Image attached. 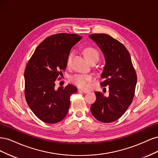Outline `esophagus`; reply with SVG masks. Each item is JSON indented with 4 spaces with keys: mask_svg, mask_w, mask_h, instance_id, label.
<instances>
[{
    "mask_svg": "<svg viewBox=\"0 0 158 158\" xmlns=\"http://www.w3.org/2000/svg\"><path fill=\"white\" fill-rule=\"evenodd\" d=\"M79 91H80V92H83V93H84V94H86V93L89 92V91L84 89H80Z\"/></svg>",
    "mask_w": 158,
    "mask_h": 158,
    "instance_id": "obj_1",
    "label": "esophagus"
}]
</instances>
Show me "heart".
<instances>
[{"mask_svg": "<svg viewBox=\"0 0 158 158\" xmlns=\"http://www.w3.org/2000/svg\"><path fill=\"white\" fill-rule=\"evenodd\" d=\"M84 54L86 59L89 62L92 60L94 59H99V53L98 51L94 48V47H86L84 50ZM74 55V51H71L68 57H67V60H66V63L67 64H70L72 59H73V56ZM72 81L73 82L78 85V87L82 88H86L88 87L89 84L92 81L93 78L92 76L90 75H85V74H76L74 76L72 77Z\"/></svg>", "mask_w": 158, "mask_h": 158, "instance_id": "1", "label": "heart"}]
</instances>
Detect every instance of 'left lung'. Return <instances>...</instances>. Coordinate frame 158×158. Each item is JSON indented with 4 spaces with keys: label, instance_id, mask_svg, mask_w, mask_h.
Listing matches in <instances>:
<instances>
[{
    "label": "left lung",
    "instance_id": "left-lung-1",
    "mask_svg": "<svg viewBox=\"0 0 158 158\" xmlns=\"http://www.w3.org/2000/svg\"><path fill=\"white\" fill-rule=\"evenodd\" d=\"M96 43L105 56L106 64L101 77L103 87L109 86V95L95 92L96 100L91 106L93 116L102 123L115 121L131 106L135 92L137 76L130 54L126 47L104 33L89 35Z\"/></svg>",
    "mask_w": 158,
    "mask_h": 158
}]
</instances>
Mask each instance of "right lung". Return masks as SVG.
<instances>
[{"mask_svg":"<svg viewBox=\"0 0 158 158\" xmlns=\"http://www.w3.org/2000/svg\"><path fill=\"white\" fill-rule=\"evenodd\" d=\"M82 37L61 33L47 37L28 61L24 72L25 98L35 116L44 123L60 122L67 114L70 95L77 88L68 84L55 88L63 74L70 51Z\"/></svg>","mask_w":158,"mask_h":158,"instance_id":"right-lung-1","label":"right lung"}]
</instances>
